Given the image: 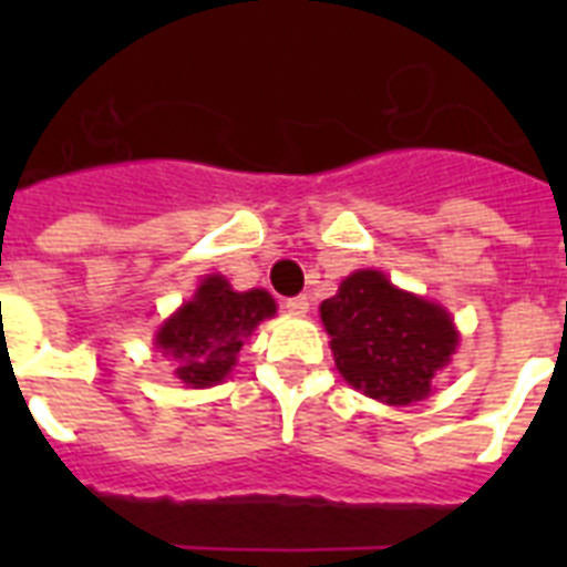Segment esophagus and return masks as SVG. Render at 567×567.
I'll use <instances>...</instances> for the list:
<instances>
[{"label":"esophagus","mask_w":567,"mask_h":567,"mask_svg":"<svg viewBox=\"0 0 567 567\" xmlns=\"http://www.w3.org/2000/svg\"><path fill=\"white\" fill-rule=\"evenodd\" d=\"M284 309L292 315H303L309 309V298L307 295H295V298H287L284 300Z\"/></svg>","instance_id":"1"}]
</instances>
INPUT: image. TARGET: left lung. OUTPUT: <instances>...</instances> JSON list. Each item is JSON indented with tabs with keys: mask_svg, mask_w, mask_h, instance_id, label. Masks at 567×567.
Instances as JSON below:
<instances>
[{
	"mask_svg": "<svg viewBox=\"0 0 567 567\" xmlns=\"http://www.w3.org/2000/svg\"><path fill=\"white\" fill-rule=\"evenodd\" d=\"M320 318L340 374L380 403L423 400L457 349V329L443 307L400 292L374 269L349 275L320 303Z\"/></svg>",
	"mask_w": 567,
	"mask_h": 567,
	"instance_id": "left-lung-1",
	"label": "left lung"
}]
</instances>
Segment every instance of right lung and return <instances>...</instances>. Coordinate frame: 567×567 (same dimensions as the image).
I'll list each match as a JSON object with an SVG mask.
<instances>
[{
	"instance_id": "add662e5",
	"label": "right lung",
	"mask_w": 567,
	"mask_h": 567,
	"mask_svg": "<svg viewBox=\"0 0 567 567\" xmlns=\"http://www.w3.org/2000/svg\"><path fill=\"white\" fill-rule=\"evenodd\" d=\"M272 315L275 300L269 292H233L221 275H213L198 287L195 298L158 329L155 346L175 360V374L182 383L204 389L227 378L244 338Z\"/></svg>"
}]
</instances>
